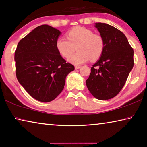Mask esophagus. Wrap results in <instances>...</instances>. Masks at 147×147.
I'll return each instance as SVG.
<instances>
[{
  "mask_svg": "<svg viewBox=\"0 0 147 147\" xmlns=\"http://www.w3.org/2000/svg\"><path fill=\"white\" fill-rule=\"evenodd\" d=\"M80 67H81L80 66H75V69H80Z\"/></svg>",
  "mask_w": 147,
  "mask_h": 147,
  "instance_id": "34e87169",
  "label": "esophagus"
}]
</instances>
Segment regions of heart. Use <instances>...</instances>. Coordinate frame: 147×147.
Masks as SVG:
<instances>
[{"mask_svg": "<svg viewBox=\"0 0 147 147\" xmlns=\"http://www.w3.org/2000/svg\"><path fill=\"white\" fill-rule=\"evenodd\" d=\"M66 37H58L56 48L61 56L67 58L77 47L78 51L67 58L71 64L81 65L89 60L96 61L102 56L105 51V42L102 36L84 27L70 29L66 33Z\"/></svg>", "mask_w": 147, "mask_h": 147, "instance_id": "1", "label": "heart"}]
</instances>
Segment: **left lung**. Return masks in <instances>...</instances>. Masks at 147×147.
Here are the masks:
<instances>
[{"mask_svg": "<svg viewBox=\"0 0 147 147\" xmlns=\"http://www.w3.org/2000/svg\"><path fill=\"white\" fill-rule=\"evenodd\" d=\"M95 27L105 40V49L91 67L86 85L96 98L105 100L122 89L134 67V49L119 29L104 23H96Z\"/></svg>", "mask_w": 147, "mask_h": 147, "instance_id": "left-lung-1", "label": "left lung"}]
</instances>
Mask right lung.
Segmentation results:
<instances>
[{
    "label": "right lung",
    "instance_id": "obj_1",
    "mask_svg": "<svg viewBox=\"0 0 147 147\" xmlns=\"http://www.w3.org/2000/svg\"><path fill=\"white\" fill-rule=\"evenodd\" d=\"M60 33L48 25L38 26L20 40L15 51L18 80L40 102L55 99L64 89L67 75L75 69L56 48Z\"/></svg>",
    "mask_w": 147,
    "mask_h": 147
}]
</instances>
